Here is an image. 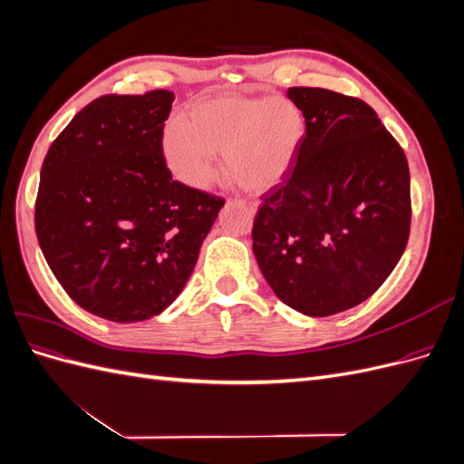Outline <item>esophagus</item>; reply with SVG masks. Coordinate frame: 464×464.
I'll return each instance as SVG.
<instances>
[{
    "mask_svg": "<svg viewBox=\"0 0 464 464\" xmlns=\"http://www.w3.org/2000/svg\"><path fill=\"white\" fill-rule=\"evenodd\" d=\"M237 203H240V205H244V207H247L249 210H256V203H251V201H246V199H237Z\"/></svg>",
    "mask_w": 464,
    "mask_h": 464,
    "instance_id": "1",
    "label": "esophagus"
}]
</instances>
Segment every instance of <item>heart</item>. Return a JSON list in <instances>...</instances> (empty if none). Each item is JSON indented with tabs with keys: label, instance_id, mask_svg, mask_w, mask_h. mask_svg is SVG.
I'll return each mask as SVG.
<instances>
[{
	"label": "heart",
	"instance_id": "heart-1",
	"mask_svg": "<svg viewBox=\"0 0 464 464\" xmlns=\"http://www.w3.org/2000/svg\"><path fill=\"white\" fill-rule=\"evenodd\" d=\"M304 135L298 108L286 98L218 96L188 106L164 135L172 174L189 188H207L217 174L215 154L237 186L261 193L286 174Z\"/></svg>",
	"mask_w": 464,
	"mask_h": 464
}]
</instances>
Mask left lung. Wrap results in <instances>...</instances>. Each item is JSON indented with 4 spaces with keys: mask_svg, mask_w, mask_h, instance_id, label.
I'll return each instance as SVG.
<instances>
[{
    "mask_svg": "<svg viewBox=\"0 0 464 464\" xmlns=\"http://www.w3.org/2000/svg\"><path fill=\"white\" fill-rule=\"evenodd\" d=\"M305 120L294 162L254 220L259 269L292 310L327 317L385 283L411 236L404 150L356 96L292 87Z\"/></svg>",
    "mask_w": 464,
    "mask_h": 464,
    "instance_id": "1",
    "label": "left lung"
}]
</instances>
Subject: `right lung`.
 Here are the masks:
<instances>
[{"mask_svg":"<svg viewBox=\"0 0 464 464\" xmlns=\"http://www.w3.org/2000/svg\"><path fill=\"white\" fill-rule=\"evenodd\" d=\"M174 92L104 94L55 137L40 170L38 244L82 310L116 323L184 290L224 199L172 179L162 152Z\"/></svg>","mask_w":464,"mask_h":464,"instance_id":"1","label":"right lung"}]
</instances>
